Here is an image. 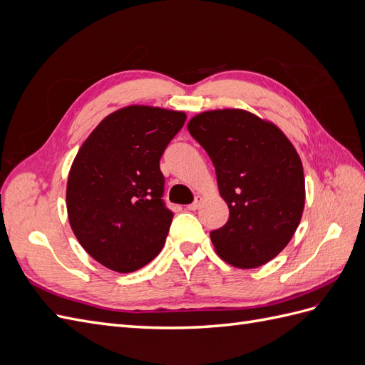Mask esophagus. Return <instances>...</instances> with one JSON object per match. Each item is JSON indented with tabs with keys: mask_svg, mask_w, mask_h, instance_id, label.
<instances>
[{
	"mask_svg": "<svg viewBox=\"0 0 365 365\" xmlns=\"http://www.w3.org/2000/svg\"><path fill=\"white\" fill-rule=\"evenodd\" d=\"M202 201H204V200H202V196L197 195V196H196V200H195V202H193V204H190V205H187L185 208H187V210H192V212H193V210H197V208L201 207Z\"/></svg>",
	"mask_w": 365,
	"mask_h": 365,
	"instance_id": "34e87169",
	"label": "esophagus"
}]
</instances>
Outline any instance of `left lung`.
I'll return each mask as SVG.
<instances>
[{"label":"left lung","instance_id":"8db88e82","mask_svg":"<svg viewBox=\"0 0 365 365\" xmlns=\"http://www.w3.org/2000/svg\"><path fill=\"white\" fill-rule=\"evenodd\" d=\"M187 129L213 161L228 222L210 233L217 256L240 269L268 263L300 224L306 190L303 164L279 126L245 109H213Z\"/></svg>","mask_w":365,"mask_h":365}]
</instances>
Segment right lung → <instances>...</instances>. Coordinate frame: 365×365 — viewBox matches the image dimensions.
<instances>
[{"instance_id": "right-lung-1", "label": "right lung", "mask_w": 365, "mask_h": 365, "mask_svg": "<svg viewBox=\"0 0 365 365\" xmlns=\"http://www.w3.org/2000/svg\"><path fill=\"white\" fill-rule=\"evenodd\" d=\"M187 115L130 105L105 117L71 164L67 212L90 256L117 272H132L164 247L173 213L164 205L160 158Z\"/></svg>"}]
</instances>
